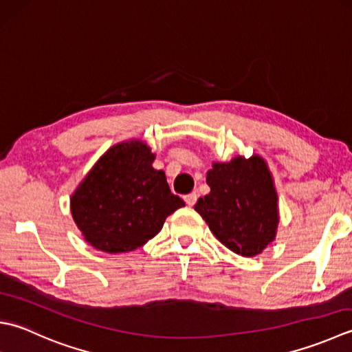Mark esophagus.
Segmentation results:
<instances>
[{
    "label": "esophagus",
    "mask_w": 352,
    "mask_h": 352,
    "mask_svg": "<svg viewBox=\"0 0 352 352\" xmlns=\"http://www.w3.org/2000/svg\"><path fill=\"white\" fill-rule=\"evenodd\" d=\"M197 199H198V194H195V192H192V194L184 197V201L188 206H194L197 203Z\"/></svg>",
    "instance_id": "esophagus-1"
}]
</instances>
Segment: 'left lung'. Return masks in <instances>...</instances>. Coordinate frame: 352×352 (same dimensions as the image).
<instances>
[{
  "instance_id": "1",
  "label": "left lung",
  "mask_w": 352,
  "mask_h": 352,
  "mask_svg": "<svg viewBox=\"0 0 352 352\" xmlns=\"http://www.w3.org/2000/svg\"><path fill=\"white\" fill-rule=\"evenodd\" d=\"M210 194L195 210L221 243L241 256H256L276 236L278 194L264 158L235 157L213 163L206 177Z\"/></svg>"
}]
</instances>
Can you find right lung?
Listing matches in <instances>:
<instances>
[{
	"label": "right lung",
	"mask_w": 352,
	"mask_h": 352,
	"mask_svg": "<svg viewBox=\"0 0 352 352\" xmlns=\"http://www.w3.org/2000/svg\"><path fill=\"white\" fill-rule=\"evenodd\" d=\"M155 155L140 140L114 144L74 190L72 215L87 243L105 253L133 252L162 230L184 206L170 194L166 175L153 168Z\"/></svg>",
	"instance_id": "add662e5"
}]
</instances>
